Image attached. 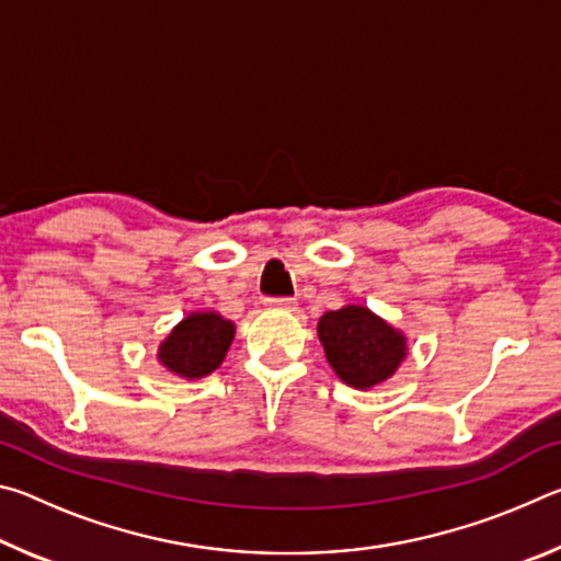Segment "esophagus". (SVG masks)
I'll use <instances>...</instances> for the list:
<instances>
[{
  "mask_svg": "<svg viewBox=\"0 0 561 561\" xmlns=\"http://www.w3.org/2000/svg\"><path fill=\"white\" fill-rule=\"evenodd\" d=\"M270 309H282V311H297V301L294 299H264Z\"/></svg>",
  "mask_w": 561,
  "mask_h": 561,
  "instance_id": "34e87169",
  "label": "esophagus"
}]
</instances>
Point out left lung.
Listing matches in <instances>:
<instances>
[{
  "label": "left lung",
  "instance_id": "left-lung-1",
  "mask_svg": "<svg viewBox=\"0 0 561 561\" xmlns=\"http://www.w3.org/2000/svg\"><path fill=\"white\" fill-rule=\"evenodd\" d=\"M317 334L329 366L351 388L386 383L408 356V339L364 304H346L319 319Z\"/></svg>",
  "mask_w": 561,
  "mask_h": 561
}]
</instances>
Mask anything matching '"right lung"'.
I'll use <instances>...</instances> for the list:
<instances>
[{"label": "right lung", "instance_id": "1", "mask_svg": "<svg viewBox=\"0 0 561 561\" xmlns=\"http://www.w3.org/2000/svg\"><path fill=\"white\" fill-rule=\"evenodd\" d=\"M234 339V324L220 311H190L170 329V334L160 341L158 360L178 378L197 381L210 376L227 356Z\"/></svg>", "mask_w": 561, "mask_h": 561}]
</instances>
